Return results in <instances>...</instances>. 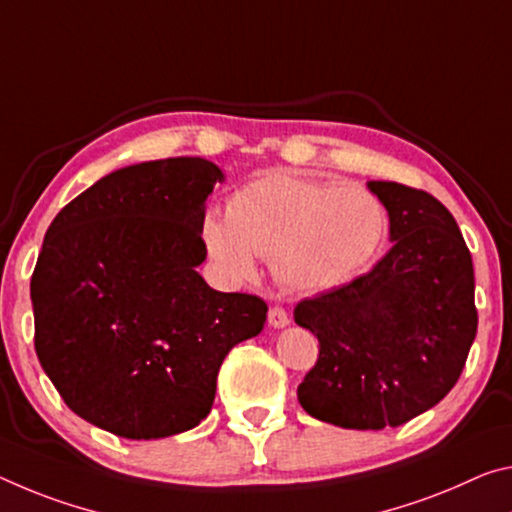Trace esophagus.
<instances>
[{
  "label": "esophagus",
  "mask_w": 512,
  "mask_h": 512,
  "mask_svg": "<svg viewBox=\"0 0 512 512\" xmlns=\"http://www.w3.org/2000/svg\"><path fill=\"white\" fill-rule=\"evenodd\" d=\"M269 323L273 328H285V326H289V314L282 310V307H271L269 310Z\"/></svg>",
  "instance_id": "1"
}]
</instances>
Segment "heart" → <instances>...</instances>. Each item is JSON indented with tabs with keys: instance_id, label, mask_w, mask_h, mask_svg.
<instances>
[{
	"instance_id": "heart-1",
	"label": "heart",
	"mask_w": 512,
	"mask_h": 512,
	"mask_svg": "<svg viewBox=\"0 0 512 512\" xmlns=\"http://www.w3.org/2000/svg\"><path fill=\"white\" fill-rule=\"evenodd\" d=\"M387 230V207L364 186L273 173L241 186L227 218L207 216L202 239L232 278H253L264 257L280 285L319 294L367 269Z\"/></svg>"
}]
</instances>
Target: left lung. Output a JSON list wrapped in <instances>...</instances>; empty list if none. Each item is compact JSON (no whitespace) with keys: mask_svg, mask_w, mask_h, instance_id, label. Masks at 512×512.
<instances>
[{"mask_svg":"<svg viewBox=\"0 0 512 512\" xmlns=\"http://www.w3.org/2000/svg\"><path fill=\"white\" fill-rule=\"evenodd\" d=\"M367 186L387 207L392 248L369 273L296 305L294 321L319 339L298 401L326 424L380 431L451 392L478 314L472 255L449 209L396 182Z\"/></svg>","mask_w":512,"mask_h":512,"instance_id":"8db88e82","label":"left lung"}]
</instances>
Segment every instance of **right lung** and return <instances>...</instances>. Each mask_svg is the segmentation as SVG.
I'll list each match as a JSON object with an SVG mask.
<instances>
[{
    "label": "right lung",
    "mask_w": 512,
    "mask_h": 512,
    "mask_svg": "<svg viewBox=\"0 0 512 512\" xmlns=\"http://www.w3.org/2000/svg\"><path fill=\"white\" fill-rule=\"evenodd\" d=\"M225 175L200 157L125 166L47 227L31 303L36 355L68 408L127 440H159L209 415L225 355L269 307L198 273L205 205Z\"/></svg>",
    "instance_id": "obj_1"
}]
</instances>
